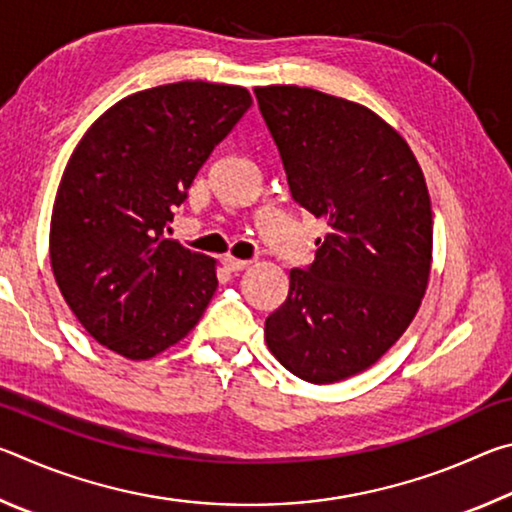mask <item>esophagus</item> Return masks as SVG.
<instances>
[{
	"instance_id": "34e87169",
	"label": "esophagus",
	"mask_w": 512,
	"mask_h": 512,
	"mask_svg": "<svg viewBox=\"0 0 512 512\" xmlns=\"http://www.w3.org/2000/svg\"><path fill=\"white\" fill-rule=\"evenodd\" d=\"M223 264H225V268H228V271H244V268L250 266L248 259H237V257H232V255L223 257Z\"/></svg>"
}]
</instances>
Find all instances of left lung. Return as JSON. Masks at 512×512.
Returning <instances> with one entry per match:
<instances>
[{"mask_svg":"<svg viewBox=\"0 0 512 512\" xmlns=\"http://www.w3.org/2000/svg\"><path fill=\"white\" fill-rule=\"evenodd\" d=\"M255 94L293 201L329 230L314 264L289 273L264 339L296 377L334 384L377 363L418 314L431 273L429 189L404 137L361 103L298 85Z\"/></svg>","mask_w":512,"mask_h":512,"instance_id":"1","label":"left lung"}]
</instances>
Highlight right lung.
Wrapping results in <instances>:
<instances>
[{"label":"right lung","instance_id":"right-lung-1","mask_svg":"<svg viewBox=\"0 0 512 512\" xmlns=\"http://www.w3.org/2000/svg\"><path fill=\"white\" fill-rule=\"evenodd\" d=\"M250 106L241 85H158L110 106L69 155L51 212V271L85 332L119 357L153 359L210 305L216 259L164 239V228Z\"/></svg>","mask_w":512,"mask_h":512}]
</instances>
